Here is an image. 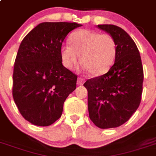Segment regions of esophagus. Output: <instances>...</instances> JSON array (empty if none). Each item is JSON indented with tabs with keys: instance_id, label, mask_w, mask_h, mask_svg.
<instances>
[{
	"instance_id": "1",
	"label": "esophagus",
	"mask_w": 156,
	"mask_h": 156,
	"mask_svg": "<svg viewBox=\"0 0 156 156\" xmlns=\"http://www.w3.org/2000/svg\"><path fill=\"white\" fill-rule=\"evenodd\" d=\"M85 82V78H82V77H79L78 78V81H77V84L78 86H81V85H83V83Z\"/></svg>"
}]
</instances>
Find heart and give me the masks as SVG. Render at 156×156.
<instances>
[{
	"label": "heart",
	"mask_w": 156,
	"mask_h": 156,
	"mask_svg": "<svg viewBox=\"0 0 156 156\" xmlns=\"http://www.w3.org/2000/svg\"><path fill=\"white\" fill-rule=\"evenodd\" d=\"M69 44L60 48L61 60L68 70H73L80 58L81 64L90 75L98 77L105 74L114 63L116 44L109 34L80 29L70 35Z\"/></svg>",
	"instance_id": "b5f03b06"
}]
</instances>
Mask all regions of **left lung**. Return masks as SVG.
Returning a JSON list of instances; mask_svg holds the SVG:
<instances>
[{
    "label": "left lung",
    "instance_id": "8db88e82",
    "mask_svg": "<svg viewBox=\"0 0 156 156\" xmlns=\"http://www.w3.org/2000/svg\"><path fill=\"white\" fill-rule=\"evenodd\" d=\"M98 27L114 38L116 58L106 74L88 79L84 86L90 120L100 129H111L125 124L138 108L144 70L138 48L125 30L112 24Z\"/></svg>",
    "mask_w": 156,
    "mask_h": 156
}]
</instances>
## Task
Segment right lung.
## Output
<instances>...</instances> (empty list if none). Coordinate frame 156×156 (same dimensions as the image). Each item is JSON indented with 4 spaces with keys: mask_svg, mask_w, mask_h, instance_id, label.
<instances>
[{
    "mask_svg": "<svg viewBox=\"0 0 156 156\" xmlns=\"http://www.w3.org/2000/svg\"><path fill=\"white\" fill-rule=\"evenodd\" d=\"M77 23L44 22L22 40L15 60L12 97L20 114L37 126L59 118L63 103L76 89L77 75L62 65L60 48Z\"/></svg>",
    "mask_w": 156,
    "mask_h": 156,
    "instance_id": "obj_1",
    "label": "right lung"
}]
</instances>
